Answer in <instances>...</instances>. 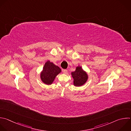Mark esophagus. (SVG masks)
Masks as SVG:
<instances>
[{
	"label": "esophagus",
	"instance_id": "obj_1",
	"mask_svg": "<svg viewBox=\"0 0 131 131\" xmlns=\"http://www.w3.org/2000/svg\"><path fill=\"white\" fill-rule=\"evenodd\" d=\"M63 73H64V74H67V73H68V71H67V70H66V69L63 70Z\"/></svg>",
	"mask_w": 131,
	"mask_h": 131
}]
</instances>
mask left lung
Returning a JSON list of instances; mask_svg holds the SVG:
<instances>
[{
	"label": "left lung",
	"mask_w": 131,
	"mask_h": 131,
	"mask_svg": "<svg viewBox=\"0 0 131 131\" xmlns=\"http://www.w3.org/2000/svg\"><path fill=\"white\" fill-rule=\"evenodd\" d=\"M71 74L73 79V85L77 87L83 85L89 78L88 73L80 65L75 68L74 71L71 72Z\"/></svg>",
	"instance_id": "8db88e82"
}]
</instances>
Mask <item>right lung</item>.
I'll return each mask as SVG.
<instances>
[{
	"mask_svg": "<svg viewBox=\"0 0 131 131\" xmlns=\"http://www.w3.org/2000/svg\"><path fill=\"white\" fill-rule=\"evenodd\" d=\"M61 68L53 63L48 60L42 68L40 73L41 81L46 85H51L53 83L56 77L61 72Z\"/></svg>",
	"mask_w": 131,
	"mask_h": 131,
	"instance_id": "obj_1",
	"label": "right lung"
}]
</instances>
